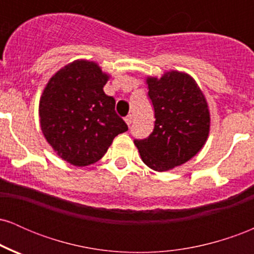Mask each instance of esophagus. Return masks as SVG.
<instances>
[{
	"instance_id": "34e87169",
	"label": "esophagus",
	"mask_w": 254,
	"mask_h": 254,
	"mask_svg": "<svg viewBox=\"0 0 254 254\" xmlns=\"http://www.w3.org/2000/svg\"><path fill=\"white\" fill-rule=\"evenodd\" d=\"M124 121H125V123H127V125H129V127H130V125H131V123H132V116H131V115H129V116H127V117H125V119H124Z\"/></svg>"
}]
</instances>
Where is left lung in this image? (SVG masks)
Returning a JSON list of instances; mask_svg holds the SVG:
<instances>
[{
    "instance_id": "left-lung-1",
    "label": "left lung",
    "mask_w": 254,
    "mask_h": 254,
    "mask_svg": "<svg viewBox=\"0 0 254 254\" xmlns=\"http://www.w3.org/2000/svg\"><path fill=\"white\" fill-rule=\"evenodd\" d=\"M145 82L155 125L149 137L136 139L135 145L151 170H173L205 144L210 131L208 103L194 78L184 71H166L160 78L148 76Z\"/></svg>"
}]
</instances>
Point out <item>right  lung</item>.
I'll list each match as a JSON object with an SVG mask.
<instances>
[{
  "instance_id": "obj_1",
  "label": "right lung",
  "mask_w": 254,
  "mask_h": 254,
  "mask_svg": "<svg viewBox=\"0 0 254 254\" xmlns=\"http://www.w3.org/2000/svg\"><path fill=\"white\" fill-rule=\"evenodd\" d=\"M109 78L98 63L76 60L52 75L40 97L44 137L61 159L77 167L99 161L127 130L115 99L104 92Z\"/></svg>"
}]
</instances>
